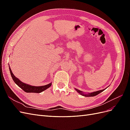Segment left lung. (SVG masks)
Returning a JSON list of instances; mask_svg holds the SVG:
<instances>
[{"mask_svg": "<svg viewBox=\"0 0 130 130\" xmlns=\"http://www.w3.org/2000/svg\"><path fill=\"white\" fill-rule=\"evenodd\" d=\"M105 89H103V90H98V91L90 93H88V94H84L82 91H81V90H78V89L75 88V90L77 92V93H79V94H80V95H83V96H86V97H88V96H95V95H97L98 94H99L101 92H103L104 90H105Z\"/></svg>", "mask_w": 130, "mask_h": 130, "instance_id": "8db88e82", "label": "left lung"}]
</instances>
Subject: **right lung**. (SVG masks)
Returning a JSON list of instances; mask_svg holds the SVG:
<instances>
[{"label": "right lung", "mask_w": 130, "mask_h": 130, "mask_svg": "<svg viewBox=\"0 0 130 130\" xmlns=\"http://www.w3.org/2000/svg\"><path fill=\"white\" fill-rule=\"evenodd\" d=\"M9 69H10L11 77L12 78L13 81L15 82V84L17 85L19 87L26 93H39L44 91V90H45L47 88H49L50 86H52V83H50L48 85H45V86H34L27 85L26 84L24 83V82L21 81L18 78L15 77L12 73V70L10 67H9Z\"/></svg>", "instance_id": "right-lung-1"}]
</instances>
